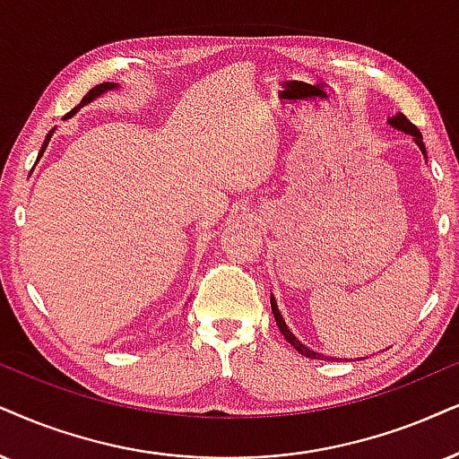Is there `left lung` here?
<instances>
[{"mask_svg": "<svg viewBox=\"0 0 459 459\" xmlns=\"http://www.w3.org/2000/svg\"><path fill=\"white\" fill-rule=\"evenodd\" d=\"M387 123H390L394 129H398V131H404V133H409L411 137L415 139V143L417 146H420V150H421V154L426 156V146H423V137H421V133H420V129H417V126L411 123V120L407 118V116L404 114H396V116H392V118H387ZM271 309H273V316H275V322H277V328H280V333L283 334V339L288 341L290 345L294 347V350H297L300 356H307V358H324L322 353H317V351H313V350H309V347L307 345H303L300 343V341L297 339V336H294L292 333H290V328L286 326V320H283L281 317V313H280V307H277V303H275V299L271 297Z\"/></svg>", "mask_w": 459, "mask_h": 459, "instance_id": "8db88e82", "label": "left lung"}]
</instances>
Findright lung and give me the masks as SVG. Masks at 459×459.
Returning <instances> with one entry per match:
<instances>
[{
  "instance_id": "add662e5",
  "label": "right lung",
  "mask_w": 459,
  "mask_h": 459,
  "mask_svg": "<svg viewBox=\"0 0 459 459\" xmlns=\"http://www.w3.org/2000/svg\"><path fill=\"white\" fill-rule=\"evenodd\" d=\"M114 89H118V84H114V82H103V84H97V86H95V89H91L89 92H86V95L82 97V101H80V106H78V108H74V109H72V112H69V114H65V118H72V116H74L75 112H78V109H80V108H82V106H86V103L95 101V100H97V97H101V95H103V92H108V91H114ZM52 133H55V129H52V131L48 133V135H46V142H44V146H42V152H39V156H42V154H44V150H46V146H48V142H50Z\"/></svg>"
}]
</instances>
